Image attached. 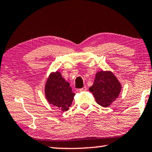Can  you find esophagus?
<instances>
[{
  "label": "esophagus",
  "mask_w": 152,
  "mask_h": 152,
  "mask_svg": "<svg viewBox=\"0 0 152 152\" xmlns=\"http://www.w3.org/2000/svg\"><path fill=\"white\" fill-rule=\"evenodd\" d=\"M87 90V87L86 86H84V87H83L82 88H80V92H83V91H86Z\"/></svg>",
  "instance_id": "esophagus-1"
}]
</instances>
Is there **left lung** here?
Returning <instances> with one entry per match:
<instances>
[{
    "label": "left lung",
    "instance_id": "left-lung-1",
    "mask_svg": "<svg viewBox=\"0 0 152 152\" xmlns=\"http://www.w3.org/2000/svg\"><path fill=\"white\" fill-rule=\"evenodd\" d=\"M121 85L110 71H99L96 73L94 83L89 88L96 103L101 106L108 107L119 95Z\"/></svg>",
    "mask_w": 152,
    "mask_h": 152
}]
</instances>
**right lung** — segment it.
<instances>
[{
    "mask_svg": "<svg viewBox=\"0 0 152 152\" xmlns=\"http://www.w3.org/2000/svg\"><path fill=\"white\" fill-rule=\"evenodd\" d=\"M45 96L50 104L58 107L62 112L69 109L75 93L69 82L61 77L60 72H51L45 85Z\"/></svg>",
    "mask_w": 152,
    "mask_h": 152,
    "instance_id": "1",
    "label": "right lung"
}]
</instances>
